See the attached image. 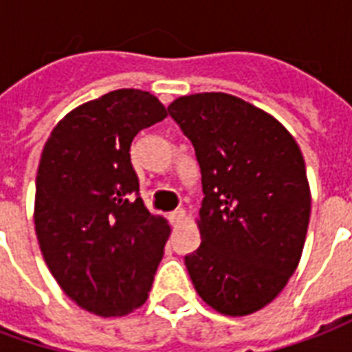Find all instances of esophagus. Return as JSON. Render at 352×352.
I'll list each match as a JSON object with an SVG mask.
<instances>
[{"mask_svg": "<svg viewBox=\"0 0 352 352\" xmlns=\"http://www.w3.org/2000/svg\"><path fill=\"white\" fill-rule=\"evenodd\" d=\"M168 220H170V224H173L174 228H178V226L185 220V211L184 209H176V211H173V213L168 214Z\"/></svg>", "mask_w": 352, "mask_h": 352, "instance_id": "34e87169", "label": "esophagus"}]
</instances>
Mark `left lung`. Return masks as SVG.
Listing matches in <instances>:
<instances>
[{
    "mask_svg": "<svg viewBox=\"0 0 352 352\" xmlns=\"http://www.w3.org/2000/svg\"><path fill=\"white\" fill-rule=\"evenodd\" d=\"M168 113L201 173V244L185 255L190 280L220 314H253L287 287L303 253L310 219L303 154L277 119L235 95H185Z\"/></svg>",
    "mask_w": 352,
    "mask_h": 352,
    "instance_id": "obj_1",
    "label": "left lung"
}]
</instances>
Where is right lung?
Wrapping results in <instances>:
<instances>
[{"label":"right lung","mask_w":352,"mask_h":352,"mask_svg":"<svg viewBox=\"0 0 352 352\" xmlns=\"http://www.w3.org/2000/svg\"><path fill=\"white\" fill-rule=\"evenodd\" d=\"M167 117L148 91L116 89L53 128L36 174L34 230L65 296L91 314L145 303L170 228L139 196L130 145Z\"/></svg>","instance_id":"right-lung-1"}]
</instances>
